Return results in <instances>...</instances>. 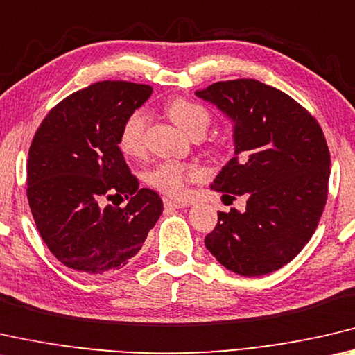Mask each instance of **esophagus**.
Listing matches in <instances>:
<instances>
[{
    "mask_svg": "<svg viewBox=\"0 0 355 355\" xmlns=\"http://www.w3.org/2000/svg\"><path fill=\"white\" fill-rule=\"evenodd\" d=\"M164 206L165 207H170V209H182V207H187L189 202L187 201H181V200L164 198Z\"/></svg>",
    "mask_w": 355,
    "mask_h": 355,
    "instance_id": "esophagus-1",
    "label": "esophagus"
}]
</instances>
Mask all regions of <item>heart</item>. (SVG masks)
<instances>
[{"label": "heart", "mask_w": 355, "mask_h": 355, "mask_svg": "<svg viewBox=\"0 0 355 355\" xmlns=\"http://www.w3.org/2000/svg\"><path fill=\"white\" fill-rule=\"evenodd\" d=\"M168 116L179 129L191 138L205 135L211 118L201 105L184 98H176L166 108ZM149 124V116L143 110H137L127 116L119 132V148L125 155L137 157L144 150V135ZM205 178V171L198 165L164 162L148 174V184L166 196H182L187 185L198 182Z\"/></svg>", "instance_id": "b5f03b06"}]
</instances>
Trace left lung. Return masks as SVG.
I'll return each mask as SVG.
<instances>
[{"label":"left lung","mask_w":355,"mask_h":355,"mask_svg":"<svg viewBox=\"0 0 355 355\" xmlns=\"http://www.w3.org/2000/svg\"><path fill=\"white\" fill-rule=\"evenodd\" d=\"M196 96L232 123L234 157L211 184L222 198L245 195V211L218 212L206 248L226 269L259 277L293 261L322 216L330 153L318 121L284 92L241 78Z\"/></svg>","instance_id":"8db88e82"}]
</instances>
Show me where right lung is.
<instances>
[{
	"label": "right lung",
	"instance_id": "add662e5",
	"mask_svg": "<svg viewBox=\"0 0 355 355\" xmlns=\"http://www.w3.org/2000/svg\"><path fill=\"white\" fill-rule=\"evenodd\" d=\"M150 94L149 85L98 81L50 110L33 138L28 202L46 247L71 269H123L162 216L159 193L138 189L119 149L124 121ZM114 198L130 202L106 205Z\"/></svg>",
	"mask_w": 355,
	"mask_h": 355
}]
</instances>
